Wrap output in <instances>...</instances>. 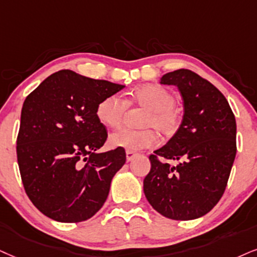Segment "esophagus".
I'll use <instances>...</instances> for the list:
<instances>
[{"label": "esophagus", "mask_w": 257, "mask_h": 257, "mask_svg": "<svg viewBox=\"0 0 257 257\" xmlns=\"http://www.w3.org/2000/svg\"><path fill=\"white\" fill-rule=\"evenodd\" d=\"M135 156H136L135 151H130V150L126 151V160H127V162L132 161V158H134Z\"/></svg>", "instance_id": "1"}]
</instances>
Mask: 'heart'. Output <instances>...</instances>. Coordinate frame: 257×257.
Segmentation results:
<instances>
[{"instance_id":"1","label":"heart","mask_w":257,"mask_h":257,"mask_svg":"<svg viewBox=\"0 0 257 257\" xmlns=\"http://www.w3.org/2000/svg\"><path fill=\"white\" fill-rule=\"evenodd\" d=\"M176 97L173 91L160 84H144L130 94L123 101L118 95H109L97 103L96 116L102 125L109 128L121 126L127 106H139L147 109L142 119V130L121 128L109 137L114 148H122L130 151H139L156 147L158 137L153 128L163 136L176 134L181 125L182 116L175 107Z\"/></svg>"}]
</instances>
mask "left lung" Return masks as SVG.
<instances>
[{
  "label": "left lung",
  "mask_w": 257,
  "mask_h": 257,
  "mask_svg": "<svg viewBox=\"0 0 257 257\" xmlns=\"http://www.w3.org/2000/svg\"><path fill=\"white\" fill-rule=\"evenodd\" d=\"M161 83L179 88L185 114L172 139L149 156L144 194L169 219H195L210 212L225 192L237 151L236 119L225 96L188 69L168 72ZM168 160L182 162L170 166Z\"/></svg>",
  "instance_id": "1"
}]
</instances>
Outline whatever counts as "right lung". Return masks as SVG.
<instances>
[{
	"label": "right lung",
	"mask_w": 257,
	"mask_h": 257,
	"mask_svg": "<svg viewBox=\"0 0 257 257\" xmlns=\"http://www.w3.org/2000/svg\"><path fill=\"white\" fill-rule=\"evenodd\" d=\"M123 87L61 70L25 100L17 139L19 169L30 200L51 219L80 223L106 201L126 153L122 148L96 153L108 137L96 107Z\"/></svg>",
	"instance_id": "1"
}]
</instances>
